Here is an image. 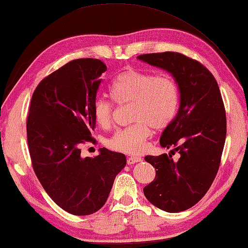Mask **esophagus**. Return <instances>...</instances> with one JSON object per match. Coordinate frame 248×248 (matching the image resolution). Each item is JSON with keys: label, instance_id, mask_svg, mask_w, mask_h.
<instances>
[{"label": "esophagus", "instance_id": "1", "mask_svg": "<svg viewBox=\"0 0 248 248\" xmlns=\"http://www.w3.org/2000/svg\"><path fill=\"white\" fill-rule=\"evenodd\" d=\"M140 162H141V158L137 157V156H130L126 158V164L128 165H133V164L140 163Z\"/></svg>", "mask_w": 248, "mask_h": 248}]
</instances>
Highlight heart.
Returning <instances> with one entry per match:
<instances>
[{
  "label": "heart",
  "mask_w": 248,
  "mask_h": 248,
  "mask_svg": "<svg viewBox=\"0 0 248 248\" xmlns=\"http://www.w3.org/2000/svg\"><path fill=\"white\" fill-rule=\"evenodd\" d=\"M108 94L118 106L131 103L133 124L115 131L108 140L114 150L138 154L151 135V126L163 130L173 122L180 106L178 86L168 75H154L136 68L119 73L108 86ZM92 113L97 124L103 129L111 125L114 105L103 98L93 103Z\"/></svg>",
  "instance_id": "heart-1"
}]
</instances>
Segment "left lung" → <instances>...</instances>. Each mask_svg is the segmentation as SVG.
Masks as SVG:
<instances>
[{
    "label": "left lung",
    "mask_w": 248,
    "mask_h": 248,
    "mask_svg": "<svg viewBox=\"0 0 248 248\" xmlns=\"http://www.w3.org/2000/svg\"><path fill=\"white\" fill-rule=\"evenodd\" d=\"M168 71L181 93L180 108L160 136V146L174 147L172 155H148L156 171L143 188L147 200L167 212L191 208L208 191L221 164L226 138V113L216 78L202 63L174 51L138 56Z\"/></svg>",
    "instance_id": "left-lung-1"
}]
</instances>
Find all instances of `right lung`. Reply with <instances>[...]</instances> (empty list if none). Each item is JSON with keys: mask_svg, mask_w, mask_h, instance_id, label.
Instances as JSON below:
<instances>
[{"mask_svg": "<svg viewBox=\"0 0 248 248\" xmlns=\"http://www.w3.org/2000/svg\"><path fill=\"white\" fill-rule=\"evenodd\" d=\"M99 59L72 60L41 80L26 120L32 168L50 199L74 216H88L106 204L115 177L126 163L124 154L106 148L95 157H81L93 142L92 113L101 75Z\"/></svg>", "mask_w": 248, "mask_h": 248, "instance_id": "obj_1", "label": "right lung"}]
</instances>
